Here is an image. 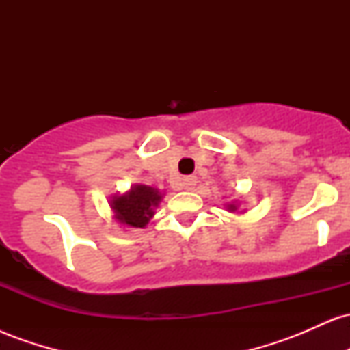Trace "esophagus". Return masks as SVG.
<instances>
[{"label":"esophagus","instance_id":"esophagus-1","mask_svg":"<svg viewBox=\"0 0 350 350\" xmlns=\"http://www.w3.org/2000/svg\"><path fill=\"white\" fill-rule=\"evenodd\" d=\"M196 183H198V180H196L194 176H187V178L183 179V187L186 189V191H192V189L196 187Z\"/></svg>","mask_w":350,"mask_h":350}]
</instances>
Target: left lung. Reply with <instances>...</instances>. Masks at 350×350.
I'll return each mask as SVG.
<instances>
[{"mask_svg":"<svg viewBox=\"0 0 350 350\" xmlns=\"http://www.w3.org/2000/svg\"><path fill=\"white\" fill-rule=\"evenodd\" d=\"M226 208L228 212H239L240 211V202L239 200H232V202H227L226 204ZM242 212H245V211H240V214H242Z\"/></svg>","mask_w":350,"mask_h":350,"instance_id":"obj_1","label":"left lung"}]
</instances>
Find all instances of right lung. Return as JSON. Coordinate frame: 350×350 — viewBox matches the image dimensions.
<instances>
[{"label":"right lung","instance_id":"right-lung-1","mask_svg":"<svg viewBox=\"0 0 350 350\" xmlns=\"http://www.w3.org/2000/svg\"><path fill=\"white\" fill-rule=\"evenodd\" d=\"M163 196L159 189L135 184L123 194L113 196L108 204L116 224L130 228H144L156 214L154 208L159 207Z\"/></svg>","mask_w":350,"mask_h":350}]
</instances>
